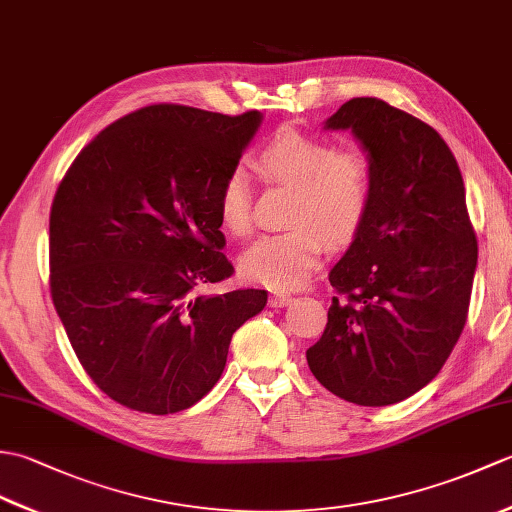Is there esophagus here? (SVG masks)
Returning a JSON list of instances; mask_svg holds the SVG:
<instances>
[{"mask_svg":"<svg viewBox=\"0 0 512 512\" xmlns=\"http://www.w3.org/2000/svg\"><path fill=\"white\" fill-rule=\"evenodd\" d=\"M290 303H292V297L284 295V292H275V295H270V306L273 308H284V306H290Z\"/></svg>","mask_w":512,"mask_h":512,"instance_id":"34e87169","label":"esophagus"}]
</instances>
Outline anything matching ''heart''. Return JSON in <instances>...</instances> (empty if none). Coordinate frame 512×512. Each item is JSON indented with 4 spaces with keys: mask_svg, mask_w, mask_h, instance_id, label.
Wrapping results in <instances>:
<instances>
[{
    "mask_svg": "<svg viewBox=\"0 0 512 512\" xmlns=\"http://www.w3.org/2000/svg\"><path fill=\"white\" fill-rule=\"evenodd\" d=\"M257 165L270 178L295 187L290 224L284 233L259 237L242 255L250 281L295 290L319 266L325 239L347 244L363 226L374 193L372 162L356 147L334 149L328 140L284 127L259 151ZM217 215L224 231H250L248 187L239 171L226 176L217 195Z\"/></svg>",
    "mask_w": 512,
    "mask_h": 512,
    "instance_id": "1",
    "label": "heart"
}]
</instances>
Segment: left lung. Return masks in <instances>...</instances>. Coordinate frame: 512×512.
Wrapping results in <instances>:
<instances>
[{
	"label": "left lung",
	"instance_id": "8db88e82",
	"mask_svg": "<svg viewBox=\"0 0 512 512\" xmlns=\"http://www.w3.org/2000/svg\"><path fill=\"white\" fill-rule=\"evenodd\" d=\"M325 129H352L374 193L330 270L336 297L306 358L334 396L394 405L438 376L469 314L477 239L464 180L436 129L380 99L343 103Z\"/></svg>",
	"mask_w": 512,
	"mask_h": 512
}]
</instances>
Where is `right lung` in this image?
<instances>
[{
  "instance_id": "add662e5",
  "label": "right lung",
  "mask_w": 512,
  "mask_h": 512,
  "mask_svg": "<svg viewBox=\"0 0 512 512\" xmlns=\"http://www.w3.org/2000/svg\"><path fill=\"white\" fill-rule=\"evenodd\" d=\"M262 114L149 105L105 127L50 211V292L88 376L134 411L176 413L220 380L266 290L204 295L233 275L217 195Z\"/></svg>"
}]
</instances>
